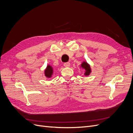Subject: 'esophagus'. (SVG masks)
Instances as JSON below:
<instances>
[{"mask_svg":"<svg viewBox=\"0 0 133 133\" xmlns=\"http://www.w3.org/2000/svg\"><path fill=\"white\" fill-rule=\"evenodd\" d=\"M70 63H69V62H65V63H64V66L65 67H69L70 66Z\"/></svg>","mask_w":133,"mask_h":133,"instance_id":"obj_1","label":"esophagus"}]
</instances>
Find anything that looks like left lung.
<instances>
[{
  "mask_svg": "<svg viewBox=\"0 0 133 133\" xmlns=\"http://www.w3.org/2000/svg\"><path fill=\"white\" fill-rule=\"evenodd\" d=\"M81 67L84 68L86 71V72L85 73V75H88L90 73V68L89 65L87 64L86 62H83L81 64Z\"/></svg>",
  "mask_w": 133,
  "mask_h": 133,
  "instance_id": "8db88e82",
  "label": "left lung"
}]
</instances>
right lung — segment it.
I'll return each instance as SVG.
<instances>
[{"label": "right lung", "mask_w": 133, "mask_h": 133, "mask_svg": "<svg viewBox=\"0 0 133 133\" xmlns=\"http://www.w3.org/2000/svg\"><path fill=\"white\" fill-rule=\"evenodd\" d=\"M53 69L52 67L50 65H48L45 71V76L47 78H51L53 74Z\"/></svg>", "instance_id": "1"}]
</instances>
